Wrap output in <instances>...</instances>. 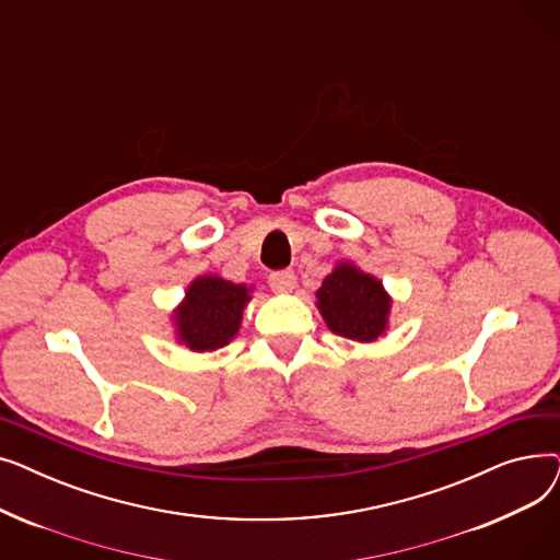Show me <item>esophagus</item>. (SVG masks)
<instances>
[{
    "label": "esophagus",
    "mask_w": 560,
    "mask_h": 560,
    "mask_svg": "<svg viewBox=\"0 0 560 560\" xmlns=\"http://www.w3.org/2000/svg\"><path fill=\"white\" fill-rule=\"evenodd\" d=\"M268 281H270V288L277 290V292H288V290L295 288V283H298L295 272H292V270H277V272H270Z\"/></svg>",
    "instance_id": "1"
}]
</instances>
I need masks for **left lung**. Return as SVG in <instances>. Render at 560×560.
Returning a JSON list of instances; mask_svg holds the SVG:
<instances>
[{
  "instance_id": "1",
  "label": "left lung",
  "mask_w": 560,
  "mask_h": 560,
  "mask_svg": "<svg viewBox=\"0 0 560 560\" xmlns=\"http://www.w3.org/2000/svg\"><path fill=\"white\" fill-rule=\"evenodd\" d=\"M319 313L334 334L351 340H374L386 329L390 300L376 279L351 265L336 268L317 290Z\"/></svg>"
}]
</instances>
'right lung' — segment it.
<instances>
[{"instance_id":"right-lung-1","label":"right lung","mask_w":560,"mask_h":560,"mask_svg":"<svg viewBox=\"0 0 560 560\" xmlns=\"http://www.w3.org/2000/svg\"><path fill=\"white\" fill-rule=\"evenodd\" d=\"M249 302L245 285L218 277L197 279L176 311L179 338L195 351L224 347L241 327L243 308Z\"/></svg>"}]
</instances>
